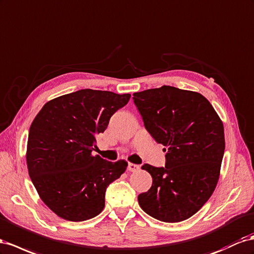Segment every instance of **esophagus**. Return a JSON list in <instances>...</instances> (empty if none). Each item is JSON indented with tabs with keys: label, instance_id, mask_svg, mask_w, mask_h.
I'll list each match as a JSON object with an SVG mask.
<instances>
[{
	"label": "esophagus",
	"instance_id": "1",
	"mask_svg": "<svg viewBox=\"0 0 254 254\" xmlns=\"http://www.w3.org/2000/svg\"><path fill=\"white\" fill-rule=\"evenodd\" d=\"M140 169V167L138 166V164H134V163H128V167H127V170L130 171V172H136Z\"/></svg>",
	"mask_w": 254,
	"mask_h": 254
}]
</instances>
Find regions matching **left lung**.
<instances>
[{
    "label": "left lung",
    "mask_w": 254,
    "mask_h": 254,
    "mask_svg": "<svg viewBox=\"0 0 254 254\" xmlns=\"http://www.w3.org/2000/svg\"><path fill=\"white\" fill-rule=\"evenodd\" d=\"M144 127L166 146L164 167L144 163L152 175L141 208L163 222H180L207 202L219 180L224 154V130L203 95L169 85L133 94Z\"/></svg>",
    "instance_id": "8db88e82"
}]
</instances>
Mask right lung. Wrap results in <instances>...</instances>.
Returning a JSON list of instances; mask_svg holds the SVG:
<instances>
[{"instance_id":"obj_1","label":"right lung","mask_w":254,"mask_h":254,"mask_svg":"<svg viewBox=\"0 0 254 254\" xmlns=\"http://www.w3.org/2000/svg\"><path fill=\"white\" fill-rule=\"evenodd\" d=\"M130 94L85 88L54 98L30 127L26 163L34 187L52 211L68 221H84L105 207L109 185L127 162L93 155L96 136Z\"/></svg>"}]
</instances>
